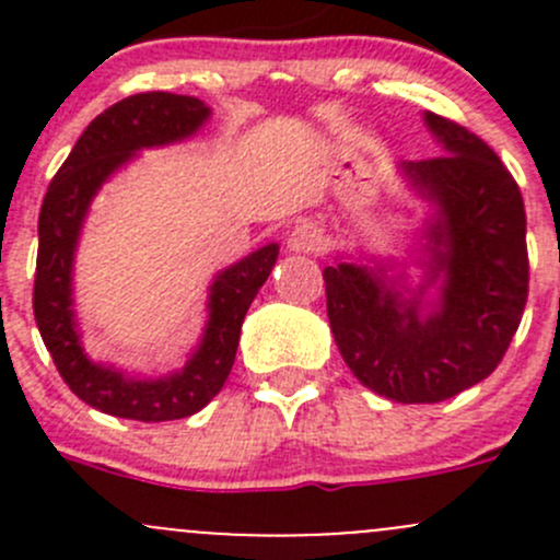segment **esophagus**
I'll return each instance as SVG.
<instances>
[{
    "instance_id": "1",
    "label": "esophagus",
    "mask_w": 560,
    "mask_h": 560,
    "mask_svg": "<svg viewBox=\"0 0 560 560\" xmlns=\"http://www.w3.org/2000/svg\"><path fill=\"white\" fill-rule=\"evenodd\" d=\"M287 246H290V252H295V254L319 252V246H322L319 230H316L312 222L298 224V228L290 233V238H287Z\"/></svg>"
}]
</instances>
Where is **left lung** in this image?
<instances>
[{
    "label": "left lung",
    "instance_id": "8db88e82",
    "mask_svg": "<svg viewBox=\"0 0 560 560\" xmlns=\"http://www.w3.org/2000/svg\"><path fill=\"white\" fill-rule=\"evenodd\" d=\"M425 124L444 154L400 165L433 206L425 281L398 290L382 265L322 270L343 363L398 404H439L488 380L528 301L525 208L515 178L466 127L436 113H425ZM431 285L440 298L428 304Z\"/></svg>",
    "mask_w": 560,
    "mask_h": 560
}]
</instances>
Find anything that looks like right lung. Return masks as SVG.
Here are the masks:
<instances>
[{
	"label": "right lung",
	"mask_w": 560,
	"mask_h": 560,
	"mask_svg": "<svg viewBox=\"0 0 560 560\" xmlns=\"http://www.w3.org/2000/svg\"><path fill=\"white\" fill-rule=\"evenodd\" d=\"M211 116L202 100L171 92L132 94L100 113L59 167L39 208L35 319L65 385L105 415L140 422L180 420L200 411L228 382L241 325L273 270L279 244L252 252L213 279L200 347L186 365L160 380H135L83 352L72 312V259L83 219L100 186L140 149L191 138Z\"/></svg>",
	"instance_id": "1"
}]
</instances>
